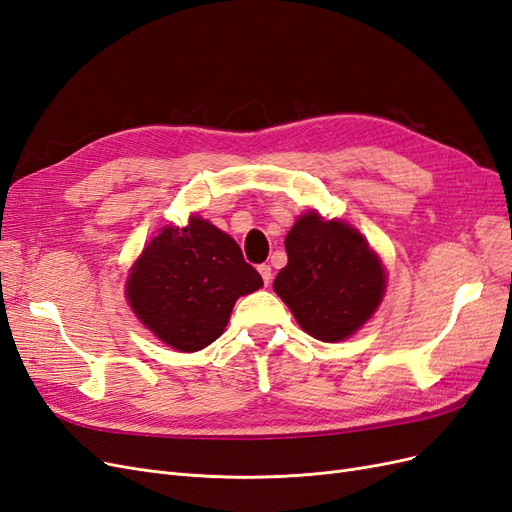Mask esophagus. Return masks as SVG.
<instances>
[{"instance_id":"esophagus-1","label":"esophagus","mask_w":512,"mask_h":512,"mask_svg":"<svg viewBox=\"0 0 512 512\" xmlns=\"http://www.w3.org/2000/svg\"><path fill=\"white\" fill-rule=\"evenodd\" d=\"M258 273L262 275V282H265V286L271 284V277H273V271L269 265H258Z\"/></svg>"}]
</instances>
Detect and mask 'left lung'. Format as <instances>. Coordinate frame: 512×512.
<instances>
[{
	"mask_svg": "<svg viewBox=\"0 0 512 512\" xmlns=\"http://www.w3.org/2000/svg\"><path fill=\"white\" fill-rule=\"evenodd\" d=\"M288 265L273 290L299 327L320 342H342L374 316L386 273L359 230L307 211L286 235Z\"/></svg>",
	"mask_w": 512,
	"mask_h": 512,
	"instance_id": "1",
	"label": "left lung"
}]
</instances>
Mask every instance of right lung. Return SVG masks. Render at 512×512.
Here are the masks:
<instances>
[{"instance_id": "right-lung-1", "label": "right lung", "mask_w": 512, "mask_h": 512, "mask_svg": "<svg viewBox=\"0 0 512 512\" xmlns=\"http://www.w3.org/2000/svg\"><path fill=\"white\" fill-rule=\"evenodd\" d=\"M262 286L237 241L192 215L188 226H164L136 258L126 297L136 318L179 352L218 339L235 301Z\"/></svg>"}]
</instances>
